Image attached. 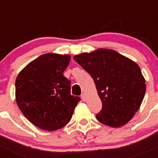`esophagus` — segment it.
Segmentation results:
<instances>
[{
	"label": "esophagus",
	"instance_id": "1",
	"mask_svg": "<svg viewBox=\"0 0 158 158\" xmlns=\"http://www.w3.org/2000/svg\"><path fill=\"white\" fill-rule=\"evenodd\" d=\"M81 98L83 101H87V98H86V94H82V96H81Z\"/></svg>",
	"mask_w": 158,
	"mask_h": 158
}]
</instances>
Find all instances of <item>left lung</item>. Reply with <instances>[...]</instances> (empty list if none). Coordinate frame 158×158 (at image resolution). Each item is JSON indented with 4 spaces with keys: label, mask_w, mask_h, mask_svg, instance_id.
Masks as SVG:
<instances>
[{
    "label": "left lung",
    "mask_w": 158,
    "mask_h": 158,
    "mask_svg": "<svg viewBox=\"0 0 158 158\" xmlns=\"http://www.w3.org/2000/svg\"><path fill=\"white\" fill-rule=\"evenodd\" d=\"M73 59L94 79L102 102L96 119L114 128L129 122L139 110L146 91L145 79L139 65L107 48L82 53Z\"/></svg>",
    "instance_id": "obj_1"
}]
</instances>
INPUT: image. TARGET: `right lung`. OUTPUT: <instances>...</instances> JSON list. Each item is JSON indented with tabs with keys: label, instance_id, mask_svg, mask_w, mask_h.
I'll return each instance as SVG.
<instances>
[{
	"label": "right lung",
	"instance_id": "add662e5",
	"mask_svg": "<svg viewBox=\"0 0 158 158\" xmlns=\"http://www.w3.org/2000/svg\"><path fill=\"white\" fill-rule=\"evenodd\" d=\"M70 59L69 54L47 53L31 61L16 76V104L40 129L54 131L65 127L80 101L71 95L70 81L63 75Z\"/></svg>",
	"mask_w": 158,
	"mask_h": 158
}]
</instances>
